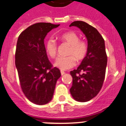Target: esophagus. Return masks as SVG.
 Wrapping results in <instances>:
<instances>
[{"label":"esophagus","mask_w":126,"mask_h":126,"mask_svg":"<svg viewBox=\"0 0 126 126\" xmlns=\"http://www.w3.org/2000/svg\"><path fill=\"white\" fill-rule=\"evenodd\" d=\"M61 75H64V74H65V72H64V71H62V70H61Z\"/></svg>","instance_id":"obj_1"}]
</instances>
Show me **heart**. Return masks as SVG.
I'll list each match as a JSON object with an SVG mask.
<instances>
[{
    "mask_svg": "<svg viewBox=\"0 0 126 126\" xmlns=\"http://www.w3.org/2000/svg\"><path fill=\"white\" fill-rule=\"evenodd\" d=\"M59 38L70 46L67 53L68 56L57 58L54 64L62 70L69 69L76 65V60L79 62L84 59L87 54L88 46L85 41L79 40L78 34L74 32H65L60 35ZM45 49L50 57H56L57 44L54 39H48L45 43Z\"/></svg>",
    "mask_w": 126,
    "mask_h": 126,
    "instance_id": "obj_1",
    "label": "heart"
}]
</instances>
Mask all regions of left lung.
<instances>
[{
  "instance_id": "8db88e82",
  "label": "left lung",
  "mask_w": 126,
  "mask_h": 126,
  "mask_svg": "<svg viewBox=\"0 0 126 126\" xmlns=\"http://www.w3.org/2000/svg\"><path fill=\"white\" fill-rule=\"evenodd\" d=\"M69 26H76L83 32L88 46L87 54L81 64L70 72L73 77L70 92L76 101L88 102L97 95L103 85L107 64L105 41L96 28L85 22L76 21Z\"/></svg>"
}]
</instances>
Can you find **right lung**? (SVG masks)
Listing matches in <instances>:
<instances>
[{
	"instance_id": "1",
	"label": "right lung",
	"mask_w": 126,
	"mask_h": 126,
	"mask_svg": "<svg viewBox=\"0 0 126 126\" xmlns=\"http://www.w3.org/2000/svg\"><path fill=\"white\" fill-rule=\"evenodd\" d=\"M60 24L38 23L24 30L17 39L15 64L22 91L30 102L42 105L52 100L61 74L48 59L44 39Z\"/></svg>"
}]
</instances>
